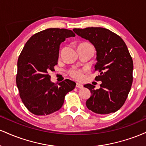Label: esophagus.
<instances>
[{
    "label": "esophagus",
    "instance_id": "esophagus-1",
    "mask_svg": "<svg viewBox=\"0 0 146 146\" xmlns=\"http://www.w3.org/2000/svg\"><path fill=\"white\" fill-rule=\"evenodd\" d=\"M76 87L78 88H83V85L81 84L76 83Z\"/></svg>",
    "mask_w": 146,
    "mask_h": 146
}]
</instances>
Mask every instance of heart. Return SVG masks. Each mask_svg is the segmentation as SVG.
Returning a JSON list of instances; mask_svg holds the SVG:
<instances>
[{"mask_svg":"<svg viewBox=\"0 0 146 146\" xmlns=\"http://www.w3.org/2000/svg\"><path fill=\"white\" fill-rule=\"evenodd\" d=\"M81 46H93L90 43L88 42H82L78 44V48ZM68 74L71 78L76 80H81L83 78V72L81 69H77V68H71L68 71Z\"/></svg>","mask_w":146,"mask_h":146,"instance_id":"obj_1","label":"heart"}]
</instances>
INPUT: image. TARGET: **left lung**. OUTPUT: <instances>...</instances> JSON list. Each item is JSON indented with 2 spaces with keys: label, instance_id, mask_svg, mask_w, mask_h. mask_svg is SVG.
Wrapping results in <instances>:
<instances>
[{
  "label": "left lung",
  "instance_id": "obj_1",
  "mask_svg": "<svg viewBox=\"0 0 146 146\" xmlns=\"http://www.w3.org/2000/svg\"><path fill=\"white\" fill-rule=\"evenodd\" d=\"M79 36L88 40L97 51L95 71L100 75V89L93 84L84 85L91 95L87 100V108L93 113L105 115L115 113L121 108L131 88L133 61L124 41L119 36L102 27L73 29Z\"/></svg>",
  "mask_w": 146,
  "mask_h": 146
}]
</instances>
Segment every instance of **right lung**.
Returning a JSON list of instances; mask_svg holds the SVG:
<instances>
[{
  "mask_svg": "<svg viewBox=\"0 0 146 146\" xmlns=\"http://www.w3.org/2000/svg\"><path fill=\"white\" fill-rule=\"evenodd\" d=\"M71 30L49 28L28 40L18 60L16 85L22 102L36 115H48L62 106L64 98L75 88L74 82L66 79L52 83L48 73L58 64L60 44L74 37Z\"/></svg>",
  "mask_w": 146,
  "mask_h": 146,
  "instance_id": "add662e5",
  "label": "right lung"
}]
</instances>
